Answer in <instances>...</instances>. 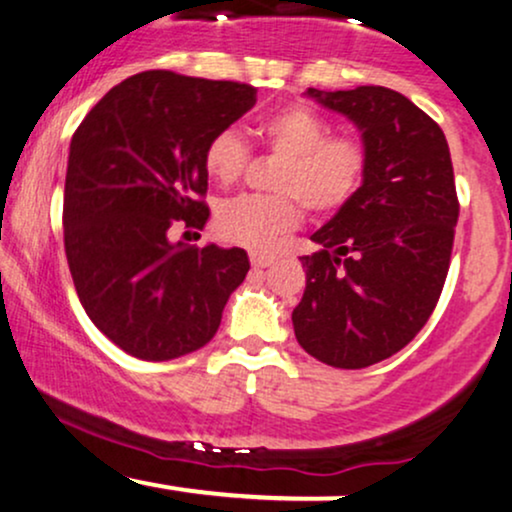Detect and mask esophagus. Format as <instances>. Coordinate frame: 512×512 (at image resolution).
<instances>
[{"label": "esophagus", "instance_id": "obj_1", "mask_svg": "<svg viewBox=\"0 0 512 512\" xmlns=\"http://www.w3.org/2000/svg\"><path fill=\"white\" fill-rule=\"evenodd\" d=\"M250 262H252V267L264 269V267H272V264L276 262V257L267 255V252H250Z\"/></svg>", "mask_w": 512, "mask_h": 512}]
</instances>
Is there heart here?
Returning <instances> with one entry per match:
<instances>
[{
  "label": "heart",
  "mask_w": 512,
  "mask_h": 512,
  "mask_svg": "<svg viewBox=\"0 0 512 512\" xmlns=\"http://www.w3.org/2000/svg\"><path fill=\"white\" fill-rule=\"evenodd\" d=\"M267 151L279 158L272 175L276 195H238L214 209V233L245 248H269L293 231L303 207L334 214L361 190L366 149L354 139L332 137L330 122L308 108H286L260 125ZM250 161V146L236 127H223L204 146V170L219 185H231Z\"/></svg>",
  "instance_id": "heart-1"
}]
</instances>
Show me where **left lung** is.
<instances>
[{
	"mask_svg": "<svg viewBox=\"0 0 512 512\" xmlns=\"http://www.w3.org/2000/svg\"><path fill=\"white\" fill-rule=\"evenodd\" d=\"M342 113L366 149L361 190L310 240L305 291L293 308L298 344L334 368H366L404 349L436 308L450 269L460 202L445 134L385 86L308 88Z\"/></svg>",
	"mask_w": 512,
	"mask_h": 512,
	"instance_id": "1",
	"label": "left lung"
}]
</instances>
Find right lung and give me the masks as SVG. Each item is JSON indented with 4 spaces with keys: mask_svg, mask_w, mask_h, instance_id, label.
Here are the masks:
<instances>
[{
    "mask_svg": "<svg viewBox=\"0 0 512 512\" xmlns=\"http://www.w3.org/2000/svg\"><path fill=\"white\" fill-rule=\"evenodd\" d=\"M257 88L142 72L110 88L76 127L64 182V252L86 315L142 361L211 342L243 284L248 252L170 243L209 219L204 146L257 101Z\"/></svg>",
    "mask_w": 512,
    "mask_h": 512,
    "instance_id": "obj_1",
    "label": "right lung"
}]
</instances>
